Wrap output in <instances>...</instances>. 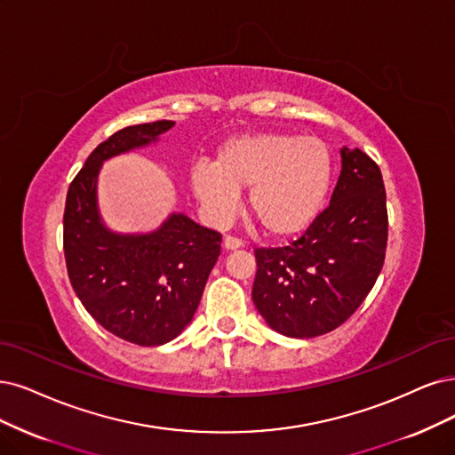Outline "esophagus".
Returning a JSON list of instances; mask_svg holds the SVG:
<instances>
[{
  "label": "esophagus",
  "instance_id": "34e87169",
  "mask_svg": "<svg viewBox=\"0 0 455 455\" xmlns=\"http://www.w3.org/2000/svg\"><path fill=\"white\" fill-rule=\"evenodd\" d=\"M223 245H225V249H238V247H242V240L240 238H236V236H225V240H223Z\"/></svg>",
  "mask_w": 455,
  "mask_h": 455
}]
</instances>
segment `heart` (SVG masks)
Returning <instances> with one entry per match:
<instances>
[{
    "label": "heart",
    "mask_w": 455,
    "mask_h": 455,
    "mask_svg": "<svg viewBox=\"0 0 455 455\" xmlns=\"http://www.w3.org/2000/svg\"><path fill=\"white\" fill-rule=\"evenodd\" d=\"M333 180V156L318 137L294 132L240 134L217 149L215 163H196L191 188L217 219L236 210L240 189L247 206L270 236H292L321 213Z\"/></svg>",
    "instance_id": "1"
}]
</instances>
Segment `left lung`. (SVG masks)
I'll return each instance as SVG.
<instances>
[{"label":"left lung","mask_w":455,"mask_h":455,"mask_svg":"<svg viewBox=\"0 0 455 455\" xmlns=\"http://www.w3.org/2000/svg\"><path fill=\"white\" fill-rule=\"evenodd\" d=\"M341 176L330 206L284 247H257L253 301L287 338L339 328L382 270L388 210L379 164L362 149H341Z\"/></svg>","instance_id":"8db88e82"}]
</instances>
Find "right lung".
<instances>
[{
  "mask_svg": "<svg viewBox=\"0 0 455 455\" xmlns=\"http://www.w3.org/2000/svg\"><path fill=\"white\" fill-rule=\"evenodd\" d=\"M172 125L159 120L114 132L92 151L65 200L63 253L78 299L105 330L140 347L172 341L191 323L221 234L183 213L142 236L114 234L97 213V174L105 159L154 142Z\"/></svg>",
  "mask_w": 455,
  "mask_h": 455,
  "instance_id": "add662e5",
  "label": "right lung"
}]
</instances>
